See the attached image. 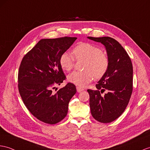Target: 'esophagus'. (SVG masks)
Instances as JSON below:
<instances>
[{"instance_id":"esophagus-1","label":"esophagus","mask_w":150,"mask_h":150,"mask_svg":"<svg viewBox=\"0 0 150 150\" xmlns=\"http://www.w3.org/2000/svg\"><path fill=\"white\" fill-rule=\"evenodd\" d=\"M76 89H77V92H82V91L84 90V88H83L80 87V86H77V87H76Z\"/></svg>"}]
</instances>
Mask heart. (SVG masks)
Instances as JSON below:
<instances>
[{
    "mask_svg": "<svg viewBox=\"0 0 150 150\" xmlns=\"http://www.w3.org/2000/svg\"><path fill=\"white\" fill-rule=\"evenodd\" d=\"M72 53L76 60L83 59L85 61L83 71H76L69 74L67 79L69 82L84 86L93 80L94 77L96 79L103 78L108 71L109 57L96 45L88 42L79 43L74 47ZM74 57L71 53L64 52L59 59L61 68L65 71H71L75 64Z\"/></svg>",
    "mask_w": 150,
    "mask_h": 150,
    "instance_id": "b5f03b06",
    "label": "heart"
}]
</instances>
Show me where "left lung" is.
<instances>
[{
    "instance_id": "obj_1",
    "label": "left lung",
    "mask_w": 150,
    "mask_h": 150,
    "mask_svg": "<svg viewBox=\"0 0 150 150\" xmlns=\"http://www.w3.org/2000/svg\"><path fill=\"white\" fill-rule=\"evenodd\" d=\"M88 38L103 44L109 59L108 71L96 84L97 90H87L91 113L98 122L110 123L122 114L129 103L133 90L132 64L125 49L115 39ZM105 90L108 93L102 96Z\"/></svg>"
}]
</instances>
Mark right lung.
<instances>
[{
  "mask_svg": "<svg viewBox=\"0 0 150 150\" xmlns=\"http://www.w3.org/2000/svg\"><path fill=\"white\" fill-rule=\"evenodd\" d=\"M77 38L43 39L22 58L18 74L20 96L28 110L45 123H57L66 116L69 103L76 93V86L67 83L52 92L66 77L59 64L60 57Z\"/></svg>",
  "mask_w": 150,
  "mask_h": 150,
  "instance_id": "add662e5",
  "label": "right lung"
}]
</instances>
